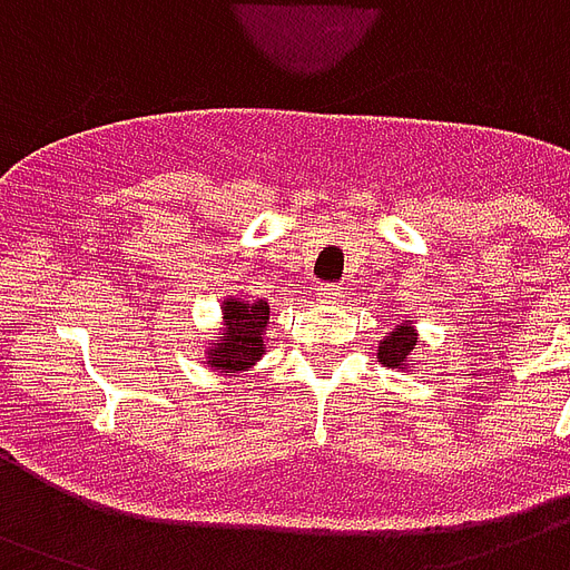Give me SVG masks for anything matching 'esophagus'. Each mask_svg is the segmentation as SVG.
<instances>
[{
  "label": "esophagus",
  "instance_id": "obj_1",
  "mask_svg": "<svg viewBox=\"0 0 570 570\" xmlns=\"http://www.w3.org/2000/svg\"><path fill=\"white\" fill-rule=\"evenodd\" d=\"M345 294L347 291L342 288V285H335V282H326V285H321V288H317V299H321V303H342V299H345Z\"/></svg>",
  "mask_w": 570,
  "mask_h": 570
}]
</instances>
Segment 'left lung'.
Listing matches in <instances>:
<instances>
[{"label": "left lung", "instance_id": "1", "mask_svg": "<svg viewBox=\"0 0 570 570\" xmlns=\"http://www.w3.org/2000/svg\"><path fill=\"white\" fill-rule=\"evenodd\" d=\"M413 347H416V330L410 324H399L390 335H383L381 347H377V363L386 365V368L416 365Z\"/></svg>", "mask_w": 570, "mask_h": 570}]
</instances>
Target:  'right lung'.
<instances>
[{"instance_id": "obj_1", "label": "right lung", "mask_w": 570, "mask_h": 570, "mask_svg": "<svg viewBox=\"0 0 570 570\" xmlns=\"http://www.w3.org/2000/svg\"><path fill=\"white\" fill-rule=\"evenodd\" d=\"M271 324V306L264 299H223V333L207 347V365L214 372H249L264 354V330Z\"/></svg>"}]
</instances>
